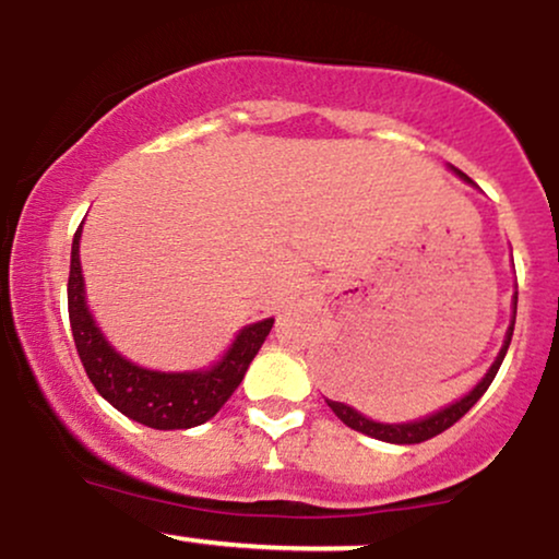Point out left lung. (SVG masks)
<instances>
[{"label": "left lung", "mask_w": 559, "mask_h": 559, "mask_svg": "<svg viewBox=\"0 0 559 559\" xmlns=\"http://www.w3.org/2000/svg\"><path fill=\"white\" fill-rule=\"evenodd\" d=\"M454 173H457L460 178H467L465 173H460L457 168H452ZM515 312H518V297H512V320H510V329H507V336H504V344L502 349H499L497 360H493V365L489 368V373H486L484 378H480V383L476 389L471 391V394H465L463 400H457L454 404H449V407L439 409V413L428 415V418H420V420H413V423H376L370 418H365V415L357 413V409H352L349 404L344 402H329V407L336 413V418L344 423V426L355 428V431H360L365 436H373V439H381V441H389V444H420V441H428L433 439V436L444 433L449 426H454L463 415L467 413V409L476 404L480 396L486 394V389L491 386L493 376H497L499 365H502L504 355H507V346H510L512 342V331H515Z\"/></svg>", "instance_id": "obj_1"}]
</instances>
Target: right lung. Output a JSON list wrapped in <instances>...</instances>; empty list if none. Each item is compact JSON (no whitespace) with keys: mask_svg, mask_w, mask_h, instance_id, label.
Masks as SVG:
<instances>
[{"mask_svg":"<svg viewBox=\"0 0 559 559\" xmlns=\"http://www.w3.org/2000/svg\"><path fill=\"white\" fill-rule=\"evenodd\" d=\"M79 241L81 226L75 230L73 249H70L68 316L75 349H79L88 381L115 409H120L126 418L136 420L141 426L176 431V428H194L207 423L239 389L249 362L254 360L273 329V318L241 329L223 360L210 370L159 373V370L139 368L123 355H118L105 333L96 329L86 307V292H83Z\"/></svg>","mask_w":559,"mask_h":559,"instance_id":"add662e5","label":"right lung"}]
</instances>
